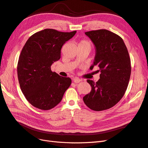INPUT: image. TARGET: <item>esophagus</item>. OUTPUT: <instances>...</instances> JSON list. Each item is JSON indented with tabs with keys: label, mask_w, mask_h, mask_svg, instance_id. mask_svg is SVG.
<instances>
[{
	"label": "esophagus",
	"mask_w": 148,
	"mask_h": 148,
	"mask_svg": "<svg viewBox=\"0 0 148 148\" xmlns=\"http://www.w3.org/2000/svg\"><path fill=\"white\" fill-rule=\"evenodd\" d=\"M73 82H74L75 83H79L80 82H81V79H80L79 78H78V77H75V78L73 79Z\"/></svg>",
	"instance_id": "1"
}]
</instances>
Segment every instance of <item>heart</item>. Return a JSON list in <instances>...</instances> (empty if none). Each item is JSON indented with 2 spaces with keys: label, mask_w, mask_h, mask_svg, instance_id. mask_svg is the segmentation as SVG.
<instances>
[{
  "label": "heart",
  "mask_w": 148,
  "mask_h": 148,
  "mask_svg": "<svg viewBox=\"0 0 148 148\" xmlns=\"http://www.w3.org/2000/svg\"><path fill=\"white\" fill-rule=\"evenodd\" d=\"M78 46H88L89 47H91V44L88 41H86V40H82V41L79 42Z\"/></svg>",
  "instance_id": "1"
}]
</instances>
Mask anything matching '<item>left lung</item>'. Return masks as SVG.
Returning <instances> with one entry per match:
<instances>
[{"label": "left lung", "mask_w": 148, "mask_h": 148, "mask_svg": "<svg viewBox=\"0 0 148 148\" xmlns=\"http://www.w3.org/2000/svg\"><path fill=\"white\" fill-rule=\"evenodd\" d=\"M93 42L96 55L93 64L99 67L100 79L96 83L88 79L91 91L83 97L89 109L101 111L111 108L122 99L131 75V61L122 38L107 29L85 33Z\"/></svg>", "instance_id": "left-lung-1"}]
</instances>
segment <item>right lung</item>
Masks as SVG:
<instances>
[{"label":"right lung","instance_id":"right-lung-1","mask_svg":"<svg viewBox=\"0 0 148 148\" xmlns=\"http://www.w3.org/2000/svg\"><path fill=\"white\" fill-rule=\"evenodd\" d=\"M76 33L45 29L29 37L22 49L17 65L18 78L26 99L36 108H53L70 86V78L52 72L51 66L60 59L62 46Z\"/></svg>","mask_w":148,"mask_h":148}]
</instances>
